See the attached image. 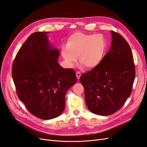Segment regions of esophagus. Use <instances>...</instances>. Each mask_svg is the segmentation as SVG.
Listing matches in <instances>:
<instances>
[{"label":"esophagus","instance_id":"obj_1","mask_svg":"<svg viewBox=\"0 0 147 147\" xmlns=\"http://www.w3.org/2000/svg\"><path fill=\"white\" fill-rule=\"evenodd\" d=\"M76 76L77 79H78V80H80V77H81V72H76Z\"/></svg>","mask_w":147,"mask_h":147}]
</instances>
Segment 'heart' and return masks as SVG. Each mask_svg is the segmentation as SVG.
Returning <instances> with one entry per match:
<instances>
[{
	"instance_id": "b5f03b06",
	"label": "heart",
	"mask_w": 147,
	"mask_h": 147,
	"mask_svg": "<svg viewBox=\"0 0 147 147\" xmlns=\"http://www.w3.org/2000/svg\"><path fill=\"white\" fill-rule=\"evenodd\" d=\"M106 50L107 41L101 34L75 32L68 38L61 54L68 67H73L78 57L80 63L85 67L92 69L101 62Z\"/></svg>"
}]
</instances>
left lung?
<instances>
[{
    "instance_id": "8db88e82",
    "label": "left lung",
    "mask_w": 147,
    "mask_h": 147,
    "mask_svg": "<svg viewBox=\"0 0 147 147\" xmlns=\"http://www.w3.org/2000/svg\"><path fill=\"white\" fill-rule=\"evenodd\" d=\"M110 32L109 52L97 67L80 78L86 105L92 113L100 116L113 114L123 106L131 94L135 76L130 46L121 35Z\"/></svg>"
}]
</instances>
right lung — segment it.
<instances>
[{
  "label": "right lung",
  "mask_w": 147,
  "mask_h": 147,
  "mask_svg": "<svg viewBox=\"0 0 147 147\" xmlns=\"http://www.w3.org/2000/svg\"><path fill=\"white\" fill-rule=\"evenodd\" d=\"M49 33L31 34L12 65L18 98L32 115L44 120L62 113L66 93L77 80L74 70L58 63L59 51L49 41Z\"/></svg>",
  "instance_id": "1"
}]
</instances>
